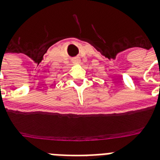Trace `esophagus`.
<instances>
[{
	"mask_svg": "<svg viewBox=\"0 0 160 160\" xmlns=\"http://www.w3.org/2000/svg\"><path fill=\"white\" fill-rule=\"evenodd\" d=\"M80 59L78 58H75L73 59V63H74V64H78V63H80Z\"/></svg>",
	"mask_w": 160,
	"mask_h": 160,
	"instance_id": "esophagus-1",
	"label": "esophagus"
}]
</instances>
